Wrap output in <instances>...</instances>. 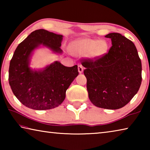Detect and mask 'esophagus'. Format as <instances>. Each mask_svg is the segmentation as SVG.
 Returning <instances> with one entry per match:
<instances>
[{
  "mask_svg": "<svg viewBox=\"0 0 150 150\" xmlns=\"http://www.w3.org/2000/svg\"><path fill=\"white\" fill-rule=\"evenodd\" d=\"M78 71L79 73H82L83 71V67L81 65H78Z\"/></svg>",
  "mask_w": 150,
  "mask_h": 150,
  "instance_id": "34e87169",
  "label": "esophagus"
}]
</instances>
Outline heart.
I'll return each instance as SVG.
<instances>
[{
    "instance_id": "1",
    "label": "heart",
    "mask_w": 150,
    "mask_h": 150,
    "mask_svg": "<svg viewBox=\"0 0 150 150\" xmlns=\"http://www.w3.org/2000/svg\"><path fill=\"white\" fill-rule=\"evenodd\" d=\"M108 47V43L105 40L83 38L73 42L71 49L75 54L88 55L93 59H98L107 53Z\"/></svg>"
}]
</instances>
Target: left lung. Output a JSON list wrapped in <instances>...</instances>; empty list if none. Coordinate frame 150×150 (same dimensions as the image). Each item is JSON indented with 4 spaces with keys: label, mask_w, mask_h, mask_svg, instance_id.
<instances>
[{
    "label": "left lung",
    "mask_w": 150,
    "mask_h": 150,
    "mask_svg": "<svg viewBox=\"0 0 150 150\" xmlns=\"http://www.w3.org/2000/svg\"><path fill=\"white\" fill-rule=\"evenodd\" d=\"M112 46L100 59H86L88 98L97 107L116 110L127 105L138 93L142 83V63L131 40L119 33H110Z\"/></svg>",
    "instance_id": "1"
}]
</instances>
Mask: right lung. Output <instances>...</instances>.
Instances as JSON below:
<instances>
[{"instance_id": "add662e5", "label": "right lung", "mask_w": 150, "mask_h": 150, "mask_svg": "<svg viewBox=\"0 0 150 150\" xmlns=\"http://www.w3.org/2000/svg\"><path fill=\"white\" fill-rule=\"evenodd\" d=\"M62 35L37 30L15 50L10 62L9 84L14 95L27 107L38 110L57 107L64 100L66 91L78 75L77 65L65 67L57 61L43 70H32L29 67L32 52L40 45L62 54Z\"/></svg>"}]
</instances>
